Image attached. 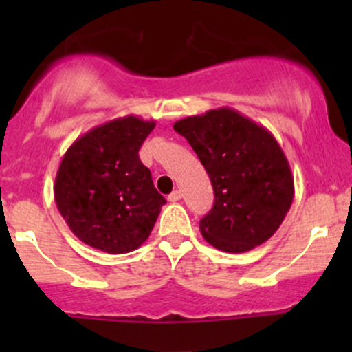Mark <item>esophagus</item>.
I'll list each match as a JSON object with an SVG mask.
<instances>
[{"label":"esophagus","instance_id":"esophagus-1","mask_svg":"<svg viewBox=\"0 0 352 352\" xmlns=\"http://www.w3.org/2000/svg\"><path fill=\"white\" fill-rule=\"evenodd\" d=\"M180 197H182V192H180V190H173V192L168 196V201L177 202V201H180Z\"/></svg>","mask_w":352,"mask_h":352}]
</instances>
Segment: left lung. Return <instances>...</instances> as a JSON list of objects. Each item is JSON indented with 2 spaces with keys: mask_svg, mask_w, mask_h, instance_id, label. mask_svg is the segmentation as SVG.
Segmentation results:
<instances>
[{
  "mask_svg": "<svg viewBox=\"0 0 352 352\" xmlns=\"http://www.w3.org/2000/svg\"><path fill=\"white\" fill-rule=\"evenodd\" d=\"M204 165L214 206L199 221L218 250L242 254L267 242L286 218L294 180L285 151L261 124L230 107L173 124Z\"/></svg>",
  "mask_w": 352,
  "mask_h": 352,
  "instance_id": "1",
  "label": "left lung"
}]
</instances>
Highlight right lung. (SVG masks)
I'll return each instance as SVG.
<instances>
[{"mask_svg": "<svg viewBox=\"0 0 352 352\" xmlns=\"http://www.w3.org/2000/svg\"><path fill=\"white\" fill-rule=\"evenodd\" d=\"M155 120L119 117L78 138L56 173L54 199L74 236L107 254H127L150 236L165 197L141 163Z\"/></svg>", "mask_w": 352, "mask_h": 352, "instance_id": "add662e5", "label": "right lung"}]
</instances>
